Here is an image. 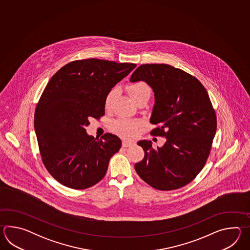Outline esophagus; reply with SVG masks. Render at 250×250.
Returning <instances> with one entry per match:
<instances>
[{
    "mask_svg": "<svg viewBox=\"0 0 250 250\" xmlns=\"http://www.w3.org/2000/svg\"><path fill=\"white\" fill-rule=\"evenodd\" d=\"M133 145H135L133 141H128V140H123V147H128V146H131Z\"/></svg>",
    "mask_w": 250,
    "mask_h": 250,
    "instance_id": "obj_1",
    "label": "esophagus"
}]
</instances>
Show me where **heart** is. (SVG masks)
<instances>
[{
	"label": "heart",
	"mask_w": 250,
	"mask_h": 250,
	"mask_svg": "<svg viewBox=\"0 0 250 250\" xmlns=\"http://www.w3.org/2000/svg\"><path fill=\"white\" fill-rule=\"evenodd\" d=\"M117 92L118 89L115 87V88H112V90L107 94L105 101H104V106L106 109L111 106L112 100L114 96H116ZM128 92L130 96L136 102L142 96L151 95V88L146 83H145L143 81H138L128 85ZM138 125L139 123L136 121L121 119L112 124V129L114 132L117 133L121 136H123L125 138H130L134 136V134L137 131Z\"/></svg>",
	"instance_id": "obj_1"
}]
</instances>
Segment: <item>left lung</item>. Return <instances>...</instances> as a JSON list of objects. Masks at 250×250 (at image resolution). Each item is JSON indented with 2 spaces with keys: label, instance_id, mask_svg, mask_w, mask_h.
I'll use <instances>...</instances> for the list:
<instances>
[{
  "label": "left lung",
  "instance_id": "8db88e82",
  "mask_svg": "<svg viewBox=\"0 0 250 250\" xmlns=\"http://www.w3.org/2000/svg\"><path fill=\"white\" fill-rule=\"evenodd\" d=\"M129 81H144L152 88L150 123L159 127L151 134L166 138L157 149L149 140L138 141L145 156L135 170L159 190L185 186L202 170L216 132V116L208 92L195 77L168 64H143Z\"/></svg>",
  "mask_w": 250,
  "mask_h": 250
}]
</instances>
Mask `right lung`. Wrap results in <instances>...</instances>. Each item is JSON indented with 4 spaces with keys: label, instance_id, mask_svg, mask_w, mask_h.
<instances>
[{
    "label": "right lung",
    "instance_id": "1",
    "mask_svg": "<svg viewBox=\"0 0 250 250\" xmlns=\"http://www.w3.org/2000/svg\"><path fill=\"white\" fill-rule=\"evenodd\" d=\"M136 66L99 59L74 61L48 82L34 126L43 165L64 186L84 189L105 175L122 140L111 133L96 139L85 127L91 118L104 114L107 94Z\"/></svg>",
    "mask_w": 250,
    "mask_h": 250
}]
</instances>
